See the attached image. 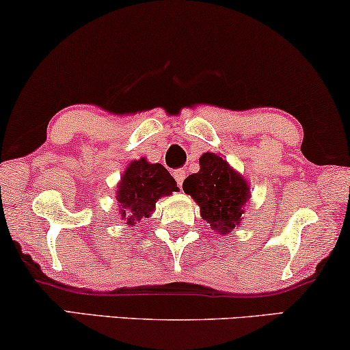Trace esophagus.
<instances>
[{"instance_id": "obj_1", "label": "esophagus", "mask_w": 350, "mask_h": 350, "mask_svg": "<svg viewBox=\"0 0 350 350\" xmlns=\"http://www.w3.org/2000/svg\"><path fill=\"white\" fill-rule=\"evenodd\" d=\"M185 176H186V172H185V169H176V170H174V178L176 180V183H178L180 186L183 185Z\"/></svg>"}]
</instances>
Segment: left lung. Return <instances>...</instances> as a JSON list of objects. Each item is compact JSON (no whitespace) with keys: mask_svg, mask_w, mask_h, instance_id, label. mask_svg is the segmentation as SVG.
I'll return each instance as SVG.
<instances>
[{"mask_svg":"<svg viewBox=\"0 0 350 350\" xmlns=\"http://www.w3.org/2000/svg\"><path fill=\"white\" fill-rule=\"evenodd\" d=\"M200 169L183 181V191L199 205L200 217L208 226L226 236L242 223L250 200V185L242 174L219 154L204 152Z\"/></svg>","mask_w":350,"mask_h":350,"instance_id":"8db88e82","label":"left lung"}]
</instances>
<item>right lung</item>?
<instances>
[{"instance_id":"add662e5","label":"right lung","mask_w":350,"mask_h":350,"mask_svg":"<svg viewBox=\"0 0 350 350\" xmlns=\"http://www.w3.org/2000/svg\"><path fill=\"white\" fill-rule=\"evenodd\" d=\"M176 191H180L176 181L164 165L151 164L145 157L132 161L124 170L116 189L121 219L133 226L142 218H150L157 200Z\"/></svg>"}]
</instances>
